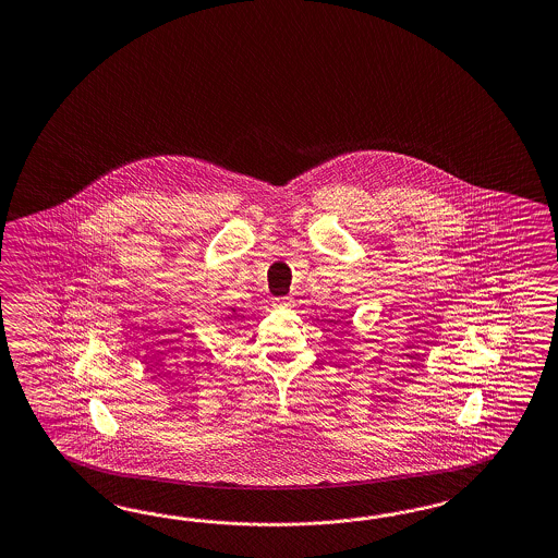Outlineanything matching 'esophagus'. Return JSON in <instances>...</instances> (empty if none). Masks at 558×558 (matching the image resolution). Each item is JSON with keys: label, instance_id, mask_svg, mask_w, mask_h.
<instances>
[{"label": "esophagus", "instance_id": "obj_1", "mask_svg": "<svg viewBox=\"0 0 558 558\" xmlns=\"http://www.w3.org/2000/svg\"><path fill=\"white\" fill-rule=\"evenodd\" d=\"M295 301L293 298H277V300L272 301V307H277V310H287V307H291Z\"/></svg>", "mask_w": 558, "mask_h": 558}]
</instances>
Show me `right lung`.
<instances>
[{
  "mask_svg": "<svg viewBox=\"0 0 558 558\" xmlns=\"http://www.w3.org/2000/svg\"><path fill=\"white\" fill-rule=\"evenodd\" d=\"M234 315H236V310H234V307H230V315H229V317H234Z\"/></svg>",
  "mask_w": 558,
  "mask_h": 558,
  "instance_id": "1",
  "label": "right lung"
}]
</instances>
